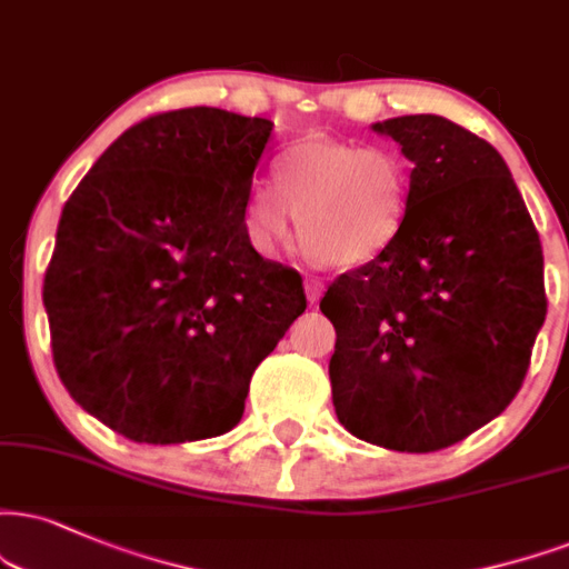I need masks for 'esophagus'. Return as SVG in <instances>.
Listing matches in <instances>:
<instances>
[{
	"label": "esophagus",
	"mask_w": 569,
	"mask_h": 569,
	"mask_svg": "<svg viewBox=\"0 0 569 569\" xmlns=\"http://www.w3.org/2000/svg\"><path fill=\"white\" fill-rule=\"evenodd\" d=\"M321 292H325V282H321L319 277H306V298L308 303H319Z\"/></svg>",
	"instance_id": "esophagus-1"
}]
</instances>
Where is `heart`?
Masks as SVG:
<instances>
[{
  "instance_id": "heart-1",
  "label": "heart",
  "mask_w": 569,
  "mask_h": 569,
  "mask_svg": "<svg viewBox=\"0 0 569 569\" xmlns=\"http://www.w3.org/2000/svg\"><path fill=\"white\" fill-rule=\"evenodd\" d=\"M273 184L250 189L242 213L244 240L258 256H279L300 237L338 269L367 266L401 234L409 208V166L388 147L317 137L279 156Z\"/></svg>"
}]
</instances>
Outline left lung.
<instances>
[{
	"label": "left lung",
	"mask_w": 569,
	"mask_h": 569,
	"mask_svg": "<svg viewBox=\"0 0 569 569\" xmlns=\"http://www.w3.org/2000/svg\"><path fill=\"white\" fill-rule=\"evenodd\" d=\"M411 160L409 208L377 261L321 298L340 425L390 451L430 453L511 403L546 319L543 250L493 144L440 116L375 123Z\"/></svg>",
	"instance_id": "obj_1"
}]
</instances>
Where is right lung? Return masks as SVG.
Returning a JSON list of instances; mask_svg holds the SVG:
<instances>
[{"label": "right lung", "instance_id": "right-lung-1", "mask_svg": "<svg viewBox=\"0 0 569 569\" xmlns=\"http://www.w3.org/2000/svg\"><path fill=\"white\" fill-rule=\"evenodd\" d=\"M271 126L219 108L147 116L62 208L44 273L54 369L134 443L229 432L252 371L306 311L298 271L242 231Z\"/></svg>", "mask_w": 569, "mask_h": 569}]
</instances>
